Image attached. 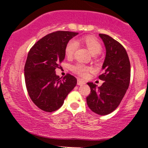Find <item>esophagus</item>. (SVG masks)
Masks as SVG:
<instances>
[{
	"label": "esophagus",
	"mask_w": 148,
	"mask_h": 148,
	"mask_svg": "<svg viewBox=\"0 0 148 148\" xmlns=\"http://www.w3.org/2000/svg\"><path fill=\"white\" fill-rule=\"evenodd\" d=\"M84 84H85V82L84 80L81 79H77V84L79 85V86Z\"/></svg>",
	"instance_id": "obj_1"
}]
</instances>
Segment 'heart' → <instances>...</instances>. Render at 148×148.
<instances>
[{
  "instance_id": "obj_1",
  "label": "heart",
  "mask_w": 148,
  "mask_h": 148,
  "mask_svg": "<svg viewBox=\"0 0 148 148\" xmlns=\"http://www.w3.org/2000/svg\"><path fill=\"white\" fill-rule=\"evenodd\" d=\"M79 43L84 46L94 56L98 55L102 51V46L101 45L100 42L95 37L86 36H84L82 38H79L77 41L74 40H71L67 43L65 47V54L67 58L71 59L73 57L75 51H77V46H78L77 44H79ZM71 69L79 75L85 76L89 71V67L86 66L82 64L78 63L71 66Z\"/></svg>"
}]
</instances>
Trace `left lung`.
Wrapping results in <instances>:
<instances>
[{
	"label": "left lung",
	"instance_id": "obj_1",
	"mask_svg": "<svg viewBox=\"0 0 148 148\" xmlns=\"http://www.w3.org/2000/svg\"><path fill=\"white\" fill-rule=\"evenodd\" d=\"M106 49L102 65L104 73L99 76L104 82L97 87L88 82L91 93L86 103L92 112L99 115L110 114L116 110L123 99L130 81V63L125 48L110 36L99 34Z\"/></svg>",
	"mask_w": 148,
	"mask_h": 148
}]
</instances>
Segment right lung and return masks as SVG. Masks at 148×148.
I'll return each mask as SVG.
<instances>
[{
    "label": "right lung",
    "instance_id": "obj_1",
    "mask_svg": "<svg viewBox=\"0 0 148 148\" xmlns=\"http://www.w3.org/2000/svg\"><path fill=\"white\" fill-rule=\"evenodd\" d=\"M78 33L59 31L43 37L30 49L24 67L26 89L32 102L43 111L51 112L60 108L77 85L74 76L63 79L55 69L65 58V47Z\"/></svg>",
    "mask_w": 148,
    "mask_h": 148
}]
</instances>
